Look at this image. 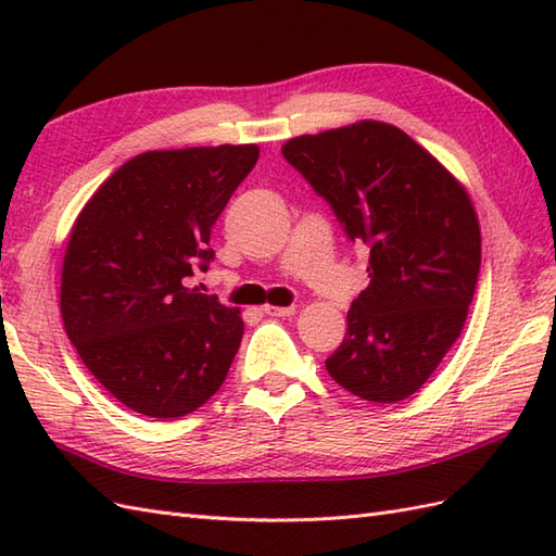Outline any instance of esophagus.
Masks as SVG:
<instances>
[{"instance_id": "1", "label": "esophagus", "mask_w": 556, "mask_h": 556, "mask_svg": "<svg viewBox=\"0 0 556 556\" xmlns=\"http://www.w3.org/2000/svg\"><path fill=\"white\" fill-rule=\"evenodd\" d=\"M265 313L275 317H291L296 313V305H265Z\"/></svg>"}]
</instances>
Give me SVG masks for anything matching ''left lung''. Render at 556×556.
<instances>
[{"label": "left lung", "instance_id": "obj_1", "mask_svg": "<svg viewBox=\"0 0 556 556\" xmlns=\"http://www.w3.org/2000/svg\"><path fill=\"white\" fill-rule=\"evenodd\" d=\"M353 241L370 245V285L351 303L327 372L375 404L430 380L466 325L480 271V224L444 164L401 128L363 119L281 146Z\"/></svg>", "mask_w": 556, "mask_h": 556}]
</instances>
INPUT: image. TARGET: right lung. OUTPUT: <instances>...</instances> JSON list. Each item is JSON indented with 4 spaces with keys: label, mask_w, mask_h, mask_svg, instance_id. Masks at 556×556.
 <instances>
[{
    "label": "right lung",
    "mask_w": 556,
    "mask_h": 556,
    "mask_svg": "<svg viewBox=\"0 0 556 556\" xmlns=\"http://www.w3.org/2000/svg\"><path fill=\"white\" fill-rule=\"evenodd\" d=\"M257 146L150 150L122 164L71 227L62 320L80 361L126 408L193 413L227 380L239 308L186 287L215 255L210 231Z\"/></svg>",
    "instance_id": "add662e5"
}]
</instances>
